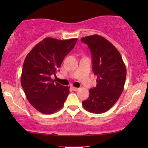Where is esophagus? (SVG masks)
<instances>
[{
    "label": "esophagus",
    "instance_id": "obj_1",
    "mask_svg": "<svg viewBox=\"0 0 148 148\" xmlns=\"http://www.w3.org/2000/svg\"><path fill=\"white\" fill-rule=\"evenodd\" d=\"M72 90L74 91H78L79 90V88H75V87H72Z\"/></svg>",
    "mask_w": 148,
    "mask_h": 148
}]
</instances>
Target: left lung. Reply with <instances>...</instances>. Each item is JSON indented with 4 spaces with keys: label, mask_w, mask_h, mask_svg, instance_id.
<instances>
[{
    "label": "left lung",
    "mask_w": 148,
    "mask_h": 148,
    "mask_svg": "<svg viewBox=\"0 0 148 148\" xmlns=\"http://www.w3.org/2000/svg\"><path fill=\"white\" fill-rule=\"evenodd\" d=\"M90 49L92 58V71L97 76L95 88L90 90L84 108L92 113H102L118 101L124 90L127 71L121 55L104 37L93 35L81 39Z\"/></svg>",
    "instance_id": "obj_1"
}]
</instances>
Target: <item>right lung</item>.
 <instances>
[{
  "mask_svg": "<svg viewBox=\"0 0 148 148\" xmlns=\"http://www.w3.org/2000/svg\"><path fill=\"white\" fill-rule=\"evenodd\" d=\"M77 38L67 40L47 37L34 47L25 57L21 84L27 99L44 114H52L64 105L69 90L51 79L64 57L75 46Z\"/></svg>",
  "mask_w": 148,
  "mask_h": 148,
  "instance_id": "1",
  "label": "right lung"
}]
</instances>
